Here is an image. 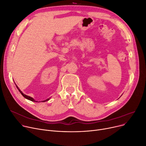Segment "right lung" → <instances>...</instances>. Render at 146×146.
Here are the masks:
<instances>
[{
	"label": "right lung",
	"mask_w": 146,
	"mask_h": 146,
	"mask_svg": "<svg viewBox=\"0 0 146 146\" xmlns=\"http://www.w3.org/2000/svg\"><path fill=\"white\" fill-rule=\"evenodd\" d=\"M15 85H16V84H15ZM16 86H17V89H18V90L19 91V92L21 94V95L24 96L25 98H26V99H28V100H29V101H33V102H38V101H35V99L33 98H32V97H31V96H28V95H25V94H24V93L22 92L19 89V88L18 87V86L16 85ZM50 98H48V99H45V100H44V101H41V102H46V101H49L50 100ZM40 101H38V102H39Z\"/></svg>",
	"instance_id": "obj_1"
}]
</instances>
